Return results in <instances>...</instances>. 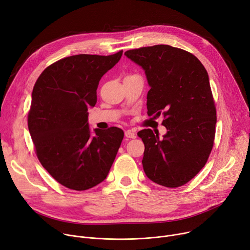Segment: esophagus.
I'll list each match as a JSON object with an SVG mask.
<instances>
[{
  "mask_svg": "<svg viewBox=\"0 0 250 250\" xmlns=\"http://www.w3.org/2000/svg\"><path fill=\"white\" fill-rule=\"evenodd\" d=\"M125 135L126 138H128V139H134L135 138V133L132 130H130V129L125 130Z\"/></svg>",
  "mask_w": 250,
  "mask_h": 250,
  "instance_id": "esophagus-1",
  "label": "esophagus"
}]
</instances>
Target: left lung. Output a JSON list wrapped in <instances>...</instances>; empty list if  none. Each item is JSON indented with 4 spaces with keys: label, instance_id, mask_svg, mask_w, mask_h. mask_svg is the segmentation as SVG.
<instances>
[{
    "label": "left lung",
    "instance_id": "left-lung-1",
    "mask_svg": "<svg viewBox=\"0 0 250 250\" xmlns=\"http://www.w3.org/2000/svg\"><path fill=\"white\" fill-rule=\"evenodd\" d=\"M125 55L145 71L150 89L147 115L164 116L163 139L150 128L138 132L145 144L143 167L153 183L178 188L206 166L213 146L216 109L206 67L192 54L168 44Z\"/></svg>",
    "mask_w": 250,
    "mask_h": 250
}]
</instances>
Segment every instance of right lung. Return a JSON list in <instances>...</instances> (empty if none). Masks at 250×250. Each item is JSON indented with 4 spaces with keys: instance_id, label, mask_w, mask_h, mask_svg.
<instances>
[{
    "instance_id": "right-lung-1",
    "label": "right lung",
    "mask_w": 250,
    "mask_h": 250,
    "mask_svg": "<svg viewBox=\"0 0 250 250\" xmlns=\"http://www.w3.org/2000/svg\"><path fill=\"white\" fill-rule=\"evenodd\" d=\"M110 56L76 55L62 59L37 80L28 126L40 163L59 184L86 190L105 179L124 139L111 126L90 131L87 108L97 103L102 77L121 60Z\"/></svg>"
}]
</instances>
